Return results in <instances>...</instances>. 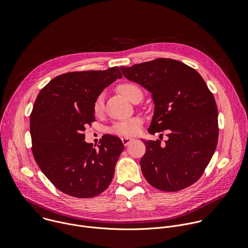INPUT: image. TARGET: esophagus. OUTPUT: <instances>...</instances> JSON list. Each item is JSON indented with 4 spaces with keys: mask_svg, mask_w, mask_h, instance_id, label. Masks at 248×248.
Returning <instances> with one entry per match:
<instances>
[{
    "mask_svg": "<svg viewBox=\"0 0 248 248\" xmlns=\"http://www.w3.org/2000/svg\"><path fill=\"white\" fill-rule=\"evenodd\" d=\"M122 141H123V144L124 146H127V145H129L132 142V141H134V139L130 138V137H123Z\"/></svg>",
    "mask_w": 248,
    "mask_h": 248,
    "instance_id": "34e87169",
    "label": "esophagus"
}]
</instances>
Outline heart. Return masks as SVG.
<instances>
[{
	"label": "heart",
	"mask_w": 248,
	"mask_h": 248,
	"mask_svg": "<svg viewBox=\"0 0 248 248\" xmlns=\"http://www.w3.org/2000/svg\"><path fill=\"white\" fill-rule=\"evenodd\" d=\"M118 88H119V91L131 102H133L139 96L141 97L143 96L141 88L137 84L132 82L122 83L119 85ZM103 110H104V93H100L93 102V112L95 115H100L103 112ZM141 124H142V120L135 117L129 120L115 123L111 126L110 131L117 135L131 136L139 132Z\"/></svg>",
	"instance_id": "b5f03b06"
}]
</instances>
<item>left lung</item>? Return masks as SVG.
I'll return each mask as SVG.
<instances>
[{
	"instance_id": "obj_1",
	"label": "left lung",
	"mask_w": 248,
	"mask_h": 248,
	"mask_svg": "<svg viewBox=\"0 0 248 248\" xmlns=\"http://www.w3.org/2000/svg\"><path fill=\"white\" fill-rule=\"evenodd\" d=\"M123 75L152 93L155 112L148 129H168V140H143L140 167L146 181L162 191H179L196 183L213 156L219 135L215 98L202 77L172 59L121 66Z\"/></svg>"
}]
</instances>
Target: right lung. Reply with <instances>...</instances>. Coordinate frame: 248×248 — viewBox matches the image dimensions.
<instances>
[{"label":"right lung","mask_w":248,"mask_h":248,"mask_svg":"<svg viewBox=\"0 0 248 248\" xmlns=\"http://www.w3.org/2000/svg\"><path fill=\"white\" fill-rule=\"evenodd\" d=\"M118 66L61 75L39 92L30 114L32 153L47 179L60 191L78 198L99 195L110 186L124 146L114 135H103L93 147L84 141L95 121V98L117 78Z\"/></svg>","instance_id":"1"}]
</instances>
